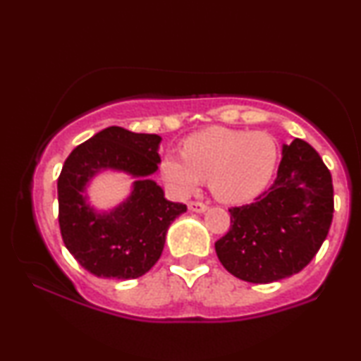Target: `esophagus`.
Segmentation results:
<instances>
[{"mask_svg": "<svg viewBox=\"0 0 361 361\" xmlns=\"http://www.w3.org/2000/svg\"><path fill=\"white\" fill-rule=\"evenodd\" d=\"M189 210H192V212H205V210H207V204L192 200V202H189Z\"/></svg>", "mask_w": 361, "mask_h": 361, "instance_id": "34e87169", "label": "esophagus"}]
</instances>
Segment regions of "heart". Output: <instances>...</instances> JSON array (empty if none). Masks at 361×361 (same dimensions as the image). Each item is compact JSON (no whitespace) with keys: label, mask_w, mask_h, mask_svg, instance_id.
I'll list each match as a JSON object with an SVG mask.
<instances>
[{"label":"heart","mask_w":361,"mask_h":361,"mask_svg":"<svg viewBox=\"0 0 361 361\" xmlns=\"http://www.w3.org/2000/svg\"><path fill=\"white\" fill-rule=\"evenodd\" d=\"M277 157V144L270 134L209 128L189 135L182 154H164L159 169L176 194L189 195L209 179L219 200L240 204L267 185Z\"/></svg>","instance_id":"heart-1"}]
</instances>
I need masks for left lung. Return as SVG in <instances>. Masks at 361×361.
Segmentation results:
<instances>
[{
  "label": "left lung",
  "instance_id": "obj_1",
  "mask_svg": "<svg viewBox=\"0 0 361 361\" xmlns=\"http://www.w3.org/2000/svg\"><path fill=\"white\" fill-rule=\"evenodd\" d=\"M274 184L252 204L231 207V228L215 242L219 260L233 277L270 283L298 274L329 235L334 184L310 144L283 146Z\"/></svg>",
  "mask_w": 361,
  "mask_h": 361
}]
</instances>
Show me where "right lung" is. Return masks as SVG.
I'll return each instance as SVG.
<instances>
[{
    "instance_id": "1",
    "label": "right lung",
    "mask_w": 361,
    "mask_h": 361,
    "mask_svg": "<svg viewBox=\"0 0 361 361\" xmlns=\"http://www.w3.org/2000/svg\"><path fill=\"white\" fill-rule=\"evenodd\" d=\"M161 135L111 126L79 144L58 177L59 228L64 245L87 272L101 279H137L162 254L167 228L185 212L147 176L157 171ZM101 169L126 170L140 180L126 202L96 214L82 197L83 185Z\"/></svg>"
}]
</instances>
